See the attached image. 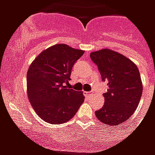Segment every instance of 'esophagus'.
<instances>
[{"mask_svg":"<svg viewBox=\"0 0 155 155\" xmlns=\"http://www.w3.org/2000/svg\"><path fill=\"white\" fill-rule=\"evenodd\" d=\"M84 95L87 96V97H91L93 95V92H84Z\"/></svg>","mask_w":155,"mask_h":155,"instance_id":"1","label":"esophagus"}]
</instances>
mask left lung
Segmentation results:
<instances>
[{"mask_svg": "<svg viewBox=\"0 0 155 155\" xmlns=\"http://www.w3.org/2000/svg\"><path fill=\"white\" fill-rule=\"evenodd\" d=\"M90 57L108 85L103 94L104 104L96 111V117L105 125H120L133 115L142 97L138 68L125 56L109 49L92 52Z\"/></svg>", "mask_w": 155, "mask_h": 155, "instance_id": "8db88e82", "label": "left lung"}]
</instances>
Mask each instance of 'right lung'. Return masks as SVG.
<instances>
[{
  "label": "right lung",
  "mask_w": 155,
  "mask_h": 155,
  "mask_svg": "<svg viewBox=\"0 0 155 155\" xmlns=\"http://www.w3.org/2000/svg\"><path fill=\"white\" fill-rule=\"evenodd\" d=\"M82 50L56 44L44 50L28 69L27 94L31 105L45 121L58 125L75 116L84 101L82 92L67 87L71 69Z\"/></svg>",
  "instance_id": "right-lung-1"
}]
</instances>
